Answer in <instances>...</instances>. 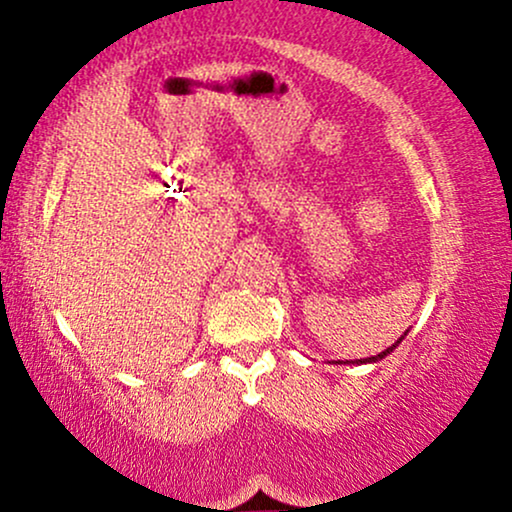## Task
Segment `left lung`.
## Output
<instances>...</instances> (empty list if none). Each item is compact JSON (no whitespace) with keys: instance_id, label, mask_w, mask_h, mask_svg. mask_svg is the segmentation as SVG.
I'll return each instance as SVG.
<instances>
[{"instance_id":"8db88e82","label":"left lung","mask_w":512,"mask_h":512,"mask_svg":"<svg viewBox=\"0 0 512 512\" xmlns=\"http://www.w3.org/2000/svg\"><path fill=\"white\" fill-rule=\"evenodd\" d=\"M407 332H409V330H407ZM407 332H404V334H402V337H399L395 344H392V346H387V349H385V351H380V354H378V356H370V358H356V361H344V363H378V361H383V358H385V356H390V354H392V351H395V349H397V346H399V344H402V339H404V337H407ZM339 363H342V361H339Z\"/></svg>"}]
</instances>
